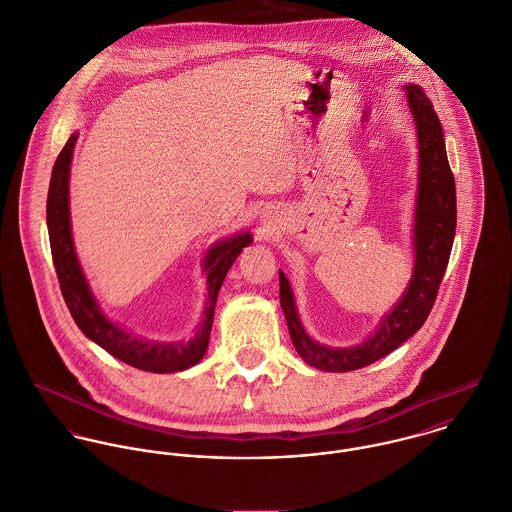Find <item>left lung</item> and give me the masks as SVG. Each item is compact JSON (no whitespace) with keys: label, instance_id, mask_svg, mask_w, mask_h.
Returning a JSON list of instances; mask_svg holds the SVG:
<instances>
[{"label":"left lung","instance_id":"8db88e82","mask_svg":"<svg viewBox=\"0 0 512 512\" xmlns=\"http://www.w3.org/2000/svg\"><path fill=\"white\" fill-rule=\"evenodd\" d=\"M419 140V192L415 207V269L406 295L382 320L372 338L354 348H328L310 340L297 316L287 275L279 269L281 307L301 358L324 372L364 368L413 336L429 316L445 275L457 223L455 178L445 154L443 130L431 101L415 85L406 87Z\"/></svg>","mask_w":512,"mask_h":512}]
</instances>
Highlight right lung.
I'll list each match as a JSON object with an SVG mask.
<instances>
[{
	"label": "right lung",
	"instance_id": "add662e5",
	"mask_svg": "<svg viewBox=\"0 0 512 512\" xmlns=\"http://www.w3.org/2000/svg\"><path fill=\"white\" fill-rule=\"evenodd\" d=\"M79 134L75 132L67 144L63 146L61 154L55 160L49 194H47V227H49V241H51V255L57 271V279L61 285L63 299L67 308L77 322V326L99 346H103L108 354L122 360L128 366L138 370L168 374L186 370L198 364L204 358L209 342V332L213 324V310L217 293L221 283L241 253L243 247L251 243V235L243 233L229 241L215 245L205 257V271H207V307H205L204 322L196 338L182 344H158L140 340L116 324L104 318L101 308L97 305L95 297L89 291L85 275L79 267L73 237H71V219H69V172H71V156L77 144Z\"/></svg>",
	"mask_w": 512,
	"mask_h": 512
}]
</instances>
